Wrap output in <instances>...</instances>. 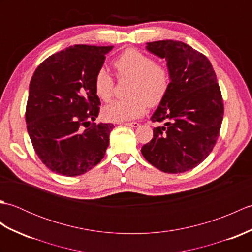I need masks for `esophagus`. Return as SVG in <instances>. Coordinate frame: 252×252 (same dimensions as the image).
<instances>
[{
    "label": "esophagus",
    "mask_w": 252,
    "mask_h": 252,
    "mask_svg": "<svg viewBox=\"0 0 252 252\" xmlns=\"http://www.w3.org/2000/svg\"><path fill=\"white\" fill-rule=\"evenodd\" d=\"M123 125L127 126H132V127H137L138 126H140V123L134 121V122H125V123H123Z\"/></svg>",
    "instance_id": "obj_1"
}]
</instances>
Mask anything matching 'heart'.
I'll list each match as a JSON object with an SVG mask.
<instances>
[{
	"instance_id": "b5f03b06",
	"label": "heart",
	"mask_w": 252,
	"mask_h": 252,
	"mask_svg": "<svg viewBox=\"0 0 252 252\" xmlns=\"http://www.w3.org/2000/svg\"><path fill=\"white\" fill-rule=\"evenodd\" d=\"M117 77L130 78L126 98L117 99L104 107L106 120L122 122L136 119L146 111L147 106L156 107L167 96L171 74L167 66L157 63L153 57L136 49H127L112 62ZM94 92L101 100L108 101L114 94L115 81L104 68L94 76Z\"/></svg>"
}]
</instances>
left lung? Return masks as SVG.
Segmentation results:
<instances>
[{
    "label": "left lung",
    "mask_w": 252,
    "mask_h": 252,
    "mask_svg": "<svg viewBox=\"0 0 252 252\" xmlns=\"http://www.w3.org/2000/svg\"><path fill=\"white\" fill-rule=\"evenodd\" d=\"M147 50L167 60L171 85L152 117L163 126L141 149L147 161L165 173L197 167L212 152L220 133L224 106L216 72L208 58L181 41L147 43Z\"/></svg>",
    "instance_id": "8db88e82"
}]
</instances>
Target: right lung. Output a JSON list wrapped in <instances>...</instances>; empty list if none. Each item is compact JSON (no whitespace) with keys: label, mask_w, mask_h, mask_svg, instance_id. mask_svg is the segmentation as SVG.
<instances>
[{"label":"right lung","mask_w":252,"mask_h":252,"mask_svg":"<svg viewBox=\"0 0 252 252\" xmlns=\"http://www.w3.org/2000/svg\"><path fill=\"white\" fill-rule=\"evenodd\" d=\"M110 50L69 46L42 62L31 78L27 130L37 157L53 172L81 175L105 156L115 126L94 122L100 100L93 81Z\"/></svg>","instance_id":"add662e5"}]
</instances>
